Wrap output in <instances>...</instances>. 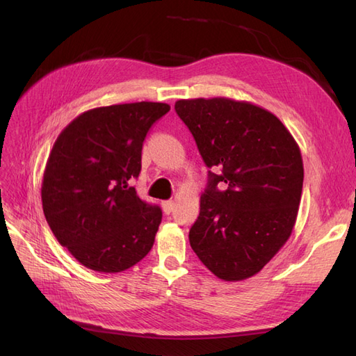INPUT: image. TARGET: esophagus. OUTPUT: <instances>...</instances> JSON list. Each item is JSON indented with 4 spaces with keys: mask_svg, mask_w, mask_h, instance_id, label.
I'll return each mask as SVG.
<instances>
[{
    "mask_svg": "<svg viewBox=\"0 0 356 356\" xmlns=\"http://www.w3.org/2000/svg\"><path fill=\"white\" fill-rule=\"evenodd\" d=\"M161 208H163L165 213H170L172 211H174V202H172V200H166V202L161 203Z\"/></svg>",
    "mask_w": 356,
    "mask_h": 356,
    "instance_id": "1",
    "label": "esophagus"
}]
</instances>
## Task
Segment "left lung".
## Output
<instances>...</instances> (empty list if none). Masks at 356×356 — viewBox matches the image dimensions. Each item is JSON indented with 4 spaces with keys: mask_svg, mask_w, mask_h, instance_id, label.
Wrapping results in <instances>:
<instances>
[{
    "mask_svg": "<svg viewBox=\"0 0 356 356\" xmlns=\"http://www.w3.org/2000/svg\"><path fill=\"white\" fill-rule=\"evenodd\" d=\"M175 111L204 165L220 169L208 172L188 233L193 251L224 281L251 277L293 232L305 177L300 148L275 114L250 102L179 99Z\"/></svg>",
    "mask_w": 356,
    "mask_h": 356,
    "instance_id": "obj_1",
    "label": "left lung"
}]
</instances>
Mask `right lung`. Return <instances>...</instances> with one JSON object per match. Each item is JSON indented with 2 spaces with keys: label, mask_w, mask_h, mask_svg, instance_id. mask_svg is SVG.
<instances>
[{
  "label": "right lung",
  "mask_w": 356,
  "mask_h": 356,
  "mask_svg": "<svg viewBox=\"0 0 356 356\" xmlns=\"http://www.w3.org/2000/svg\"><path fill=\"white\" fill-rule=\"evenodd\" d=\"M170 106L134 102L80 114L63 129L42 178V211L58 242L88 268L117 273L153 248L161 209L131 187L144 139Z\"/></svg>",
  "instance_id": "1"
}]
</instances>
